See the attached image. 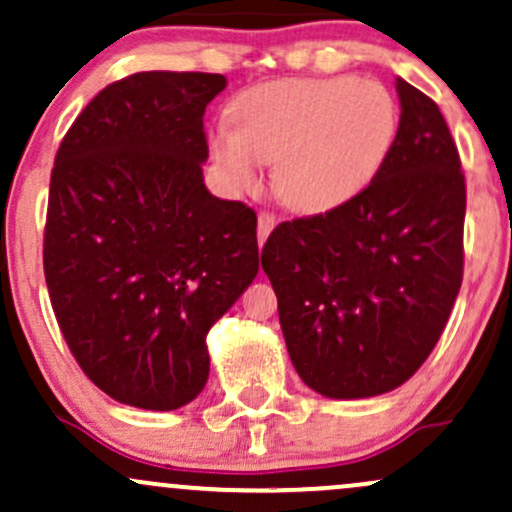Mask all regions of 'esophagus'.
I'll return each mask as SVG.
<instances>
[{"instance_id": "obj_1", "label": "esophagus", "mask_w": 512, "mask_h": 512, "mask_svg": "<svg viewBox=\"0 0 512 512\" xmlns=\"http://www.w3.org/2000/svg\"><path fill=\"white\" fill-rule=\"evenodd\" d=\"M276 226V216L269 214V211H262L260 216H257V238H260V245H264V240H267L269 233L274 231Z\"/></svg>"}]
</instances>
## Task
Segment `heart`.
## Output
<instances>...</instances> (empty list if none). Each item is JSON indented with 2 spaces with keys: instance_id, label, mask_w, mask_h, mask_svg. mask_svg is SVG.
Returning <instances> with one entry per match:
<instances>
[{
  "instance_id": "1",
  "label": "heart",
  "mask_w": 512,
  "mask_h": 512,
  "mask_svg": "<svg viewBox=\"0 0 512 512\" xmlns=\"http://www.w3.org/2000/svg\"><path fill=\"white\" fill-rule=\"evenodd\" d=\"M231 122L209 137L228 185L252 190L260 163H274L279 202L320 216L351 204L380 178L402 113L380 81L339 74L252 86L233 101Z\"/></svg>"
}]
</instances>
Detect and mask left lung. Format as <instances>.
I'll use <instances>...</instances> for the list:
<instances>
[{
  "label": "left lung",
  "instance_id": "1",
  "mask_svg": "<svg viewBox=\"0 0 512 512\" xmlns=\"http://www.w3.org/2000/svg\"><path fill=\"white\" fill-rule=\"evenodd\" d=\"M399 137L380 178L262 248L296 373L332 399L395 390L421 368L462 286L467 190L438 105L397 79Z\"/></svg>",
  "mask_w": 512,
  "mask_h": 512
}]
</instances>
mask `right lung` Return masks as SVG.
Instances as JSON below:
<instances>
[{
	"mask_svg": "<svg viewBox=\"0 0 512 512\" xmlns=\"http://www.w3.org/2000/svg\"><path fill=\"white\" fill-rule=\"evenodd\" d=\"M226 76L139 72L64 134L43 267L64 342L115 402L173 411L209 378L207 334L260 269L257 216L204 185V110Z\"/></svg>",
	"mask_w": 512,
	"mask_h": 512,
	"instance_id": "right-lung-1",
	"label": "right lung"
}]
</instances>
